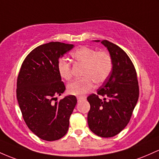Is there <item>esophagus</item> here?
<instances>
[{
  "label": "esophagus",
  "mask_w": 159,
  "mask_h": 159,
  "mask_svg": "<svg viewBox=\"0 0 159 159\" xmlns=\"http://www.w3.org/2000/svg\"><path fill=\"white\" fill-rule=\"evenodd\" d=\"M83 99H84L83 97H77V101H81V100H83Z\"/></svg>",
  "instance_id": "obj_1"
}]
</instances>
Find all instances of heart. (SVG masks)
I'll return each mask as SVG.
<instances>
[{
	"label": "heart",
	"mask_w": 159,
	"mask_h": 159,
	"mask_svg": "<svg viewBox=\"0 0 159 159\" xmlns=\"http://www.w3.org/2000/svg\"><path fill=\"white\" fill-rule=\"evenodd\" d=\"M75 61L83 65L80 79L75 80L67 85V92L70 94L83 96L92 90L94 83L100 84L110 76L113 69V59L108 52L97 51L89 46H82L71 53ZM60 76L66 80L72 77L70 64L61 58L57 63Z\"/></svg>",
	"instance_id": "heart-1"
}]
</instances>
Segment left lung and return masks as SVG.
Wrapping results in <instances>:
<instances>
[{"label": "left lung", "mask_w": 159, "mask_h": 159, "mask_svg": "<svg viewBox=\"0 0 159 159\" xmlns=\"http://www.w3.org/2000/svg\"><path fill=\"white\" fill-rule=\"evenodd\" d=\"M101 43L110 52L113 69L97 94L87 98L90 103L88 124L98 136L112 137L129 122L138 101L139 85L135 67L125 52L108 40Z\"/></svg>", "instance_id": "8db88e82"}]
</instances>
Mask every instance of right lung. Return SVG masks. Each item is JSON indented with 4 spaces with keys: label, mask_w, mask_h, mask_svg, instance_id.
Wrapping results in <instances>:
<instances>
[{
    "label": "right lung",
    "mask_w": 159,
    "mask_h": 159,
    "mask_svg": "<svg viewBox=\"0 0 159 159\" xmlns=\"http://www.w3.org/2000/svg\"><path fill=\"white\" fill-rule=\"evenodd\" d=\"M73 47V44L61 42L37 46L25 58L18 75L16 96L22 117L28 128L42 140H59L68 131L77 100L69 95L56 101V95L65 91L57 63Z\"/></svg>",
    "instance_id": "obj_1"
}]
</instances>
